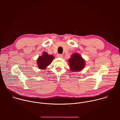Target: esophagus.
Listing matches in <instances>:
<instances>
[{
  "mask_svg": "<svg viewBox=\"0 0 120 120\" xmlns=\"http://www.w3.org/2000/svg\"><path fill=\"white\" fill-rule=\"evenodd\" d=\"M57 57H60V58H61L63 57V55L60 54H58L57 55Z\"/></svg>",
  "mask_w": 120,
  "mask_h": 120,
  "instance_id": "esophagus-1",
  "label": "esophagus"
}]
</instances>
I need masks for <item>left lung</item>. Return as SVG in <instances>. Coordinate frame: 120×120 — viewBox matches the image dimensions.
<instances>
[{
  "label": "left lung",
  "instance_id": "left-lung-1",
  "mask_svg": "<svg viewBox=\"0 0 120 120\" xmlns=\"http://www.w3.org/2000/svg\"><path fill=\"white\" fill-rule=\"evenodd\" d=\"M68 62L72 71H79L84 67L85 61L77 53L72 55Z\"/></svg>",
  "mask_w": 120,
  "mask_h": 120
}]
</instances>
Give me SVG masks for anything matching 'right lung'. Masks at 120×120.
Returning a JSON list of instances; mask_svg holds the SVG:
<instances>
[{"instance_id": "right-lung-1", "label": "right lung", "mask_w": 120, "mask_h": 120, "mask_svg": "<svg viewBox=\"0 0 120 120\" xmlns=\"http://www.w3.org/2000/svg\"><path fill=\"white\" fill-rule=\"evenodd\" d=\"M54 59V57L53 55H49L46 52H44L42 56H39L37 60L38 68L41 69H45L50 65Z\"/></svg>"}]
</instances>
